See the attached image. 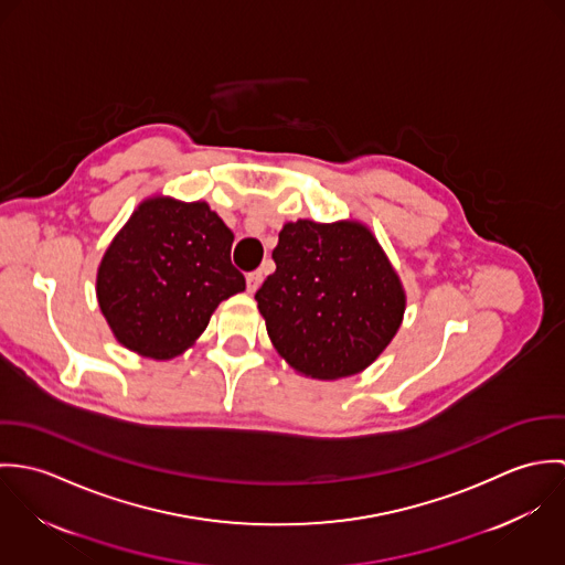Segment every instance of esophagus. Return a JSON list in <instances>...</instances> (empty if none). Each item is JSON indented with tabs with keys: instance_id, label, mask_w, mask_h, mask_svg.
Here are the masks:
<instances>
[{
	"instance_id": "obj_1",
	"label": "esophagus",
	"mask_w": 565,
	"mask_h": 565,
	"mask_svg": "<svg viewBox=\"0 0 565 565\" xmlns=\"http://www.w3.org/2000/svg\"><path fill=\"white\" fill-rule=\"evenodd\" d=\"M245 282H247V291H249V294H254V291L258 289V285L263 282V271H260V269L249 271V274L245 276Z\"/></svg>"
}]
</instances>
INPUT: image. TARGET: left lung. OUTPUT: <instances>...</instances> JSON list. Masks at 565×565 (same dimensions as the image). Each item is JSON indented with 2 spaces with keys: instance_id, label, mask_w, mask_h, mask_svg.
<instances>
[{
  "instance_id": "left-lung-1",
  "label": "left lung",
  "mask_w": 565,
  "mask_h": 565,
  "mask_svg": "<svg viewBox=\"0 0 565 565\" xmlns=\"http://www.w3.org/2000/svg\"><path fill=\"white\" fill-rule=\"evenodd\" d=\"M271 258L254 300L291 367L332 381L376 361L403 322L404 291L365 226L285 224Z\"/></svg>"
}]
</instances>
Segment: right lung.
Instances as JSON below:
<instances>
[{"mask_svg":"<svg viewBox=\"0 0 565 565\" xmlns=\"http://www.w3.org/2000/svg\"><path fill=\"white\" fill-rule=\"evenodd\" d=\"M231 228L204 202H143L106 249L97 302L119 343L152 359L186 350L245 289Z\"/></svg>","mask_w":565,"mask_h":565,"instance_id":"obj_1","label":"right lung"}]
</instances>
